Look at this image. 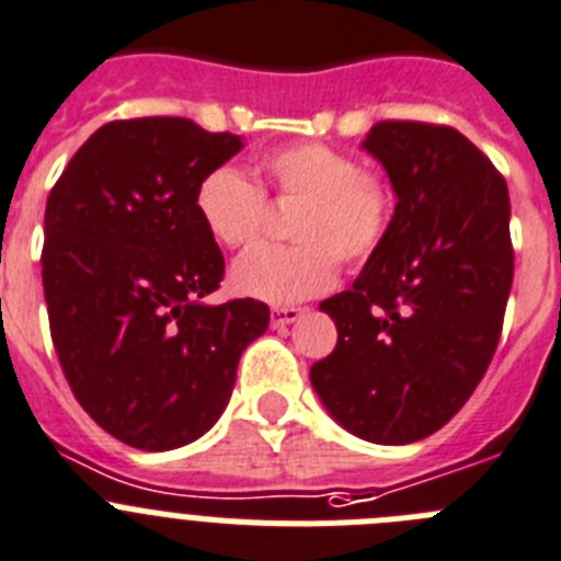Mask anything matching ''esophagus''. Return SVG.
<instances>
[{
    "mask_svg": "<svg viewBox=\"0 0 561 561\" xmlns=\"http://www.w3.org/2000/svg\"><path fill=\"white\" fill-rule=\"evenodd\" d=\"M301 316H305V308H274V313H271V324H274L276 330H287L290 324H296Z\"/></svg>",
    "mask_w": 561,
    "mask_h": 561,
    "instance_id": "esophagus-1",
    "label": "esophagus"
}]
</instances>
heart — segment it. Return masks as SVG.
Listing matches in <instances>:
<instances>
[{
    "label": "heart",
    "mask_w": 561,
    "mask_h": 561,
    "mask_svg": "<svg viewBox=\"0 0 561 561\" xmlns=\"http://www.w3.org/2000/svg\"><path fill=\"white\" fill-rule=\"evenodd\" d=\"M260 174L276 199H301L290 233L299 245H262L231 267V285L248 299L296 305L333 287L339 261L358 265L387 240L396 194L381 174L362 169L353 154L324 144H294L262 154ZM199 222L226 248L260 240L267 203L251 178L217 165L194 194Z\"/></svg>",
    "instance_id": "obj_1"
}]
</instances>
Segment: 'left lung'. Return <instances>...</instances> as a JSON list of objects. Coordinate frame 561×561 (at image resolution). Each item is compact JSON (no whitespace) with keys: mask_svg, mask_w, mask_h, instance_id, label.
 Instances as JSON below:
<instances>
[{"mask_svg":"<svg viewBox=\"0 0 561 561\" xmlns=\"http://www.w3.org/2000/svg\"><path fill=\"white\" fill-rule=\"evenodd\" d=\"M362 146L392 183L396 217L353 287L319 305L339 341L310 383L355 437L403 446L449 423L489 369L514 282L511 199L451 126L381 121Z\"/></svg>","mask_w":561,"mask_h":561,"instance_id":"obj_1","label":"left lung"}]
</instances>
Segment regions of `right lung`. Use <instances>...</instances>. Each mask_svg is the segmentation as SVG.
I'll return each mask as SVG.
<instances>
[{
	"label": "right lung",
	"mask_w": 561,
	"mask_h": 561,
	"mask_svg": "<svg viewBox=\"0 0 561 561\" xmlns=\"http://www.w3.org/2000/svg\"><path fill=\"white\" fill-rule=\"evenodd\" d=\"M240 149V135L188 118L112 121L47 197L42 285L58 362L87 415L135 449L206 435L271 321L256 299L203 301L226 260L194 194Z\"/></svg>",
	"instance_id": "add662e5"
}]
</instances>
